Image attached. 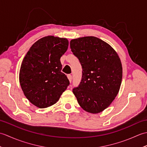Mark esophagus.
Returning <instances> with one entry per match:
<instances>
[{
    "instance_id": "1",
    "label": "esophagus",
    "mask_w": 147,
    "mask_h": 147,
    "mask_svg": "<svg viewBox=\"0 0 147 147\" xmlns=\"http://www.w3.org/2000/svg\"><path fill=\"white\" fill-rule=\"evenodd\" d=\"M67 78H68L69 81V82L71 83L72 78H73V77H72V76L71 75V74H68V75H67Z\"/></svg>"
}]
</instances>
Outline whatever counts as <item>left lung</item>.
I'll return each mask as SVG.
<instances>
[{"label": "left lung", "instance_id": "1", "mask_svg": "<svg viewBox=\"0 0 147 147\" xmlns=\"http://www.w3.org/2000/svg\"><path fill=\"white\" fill-rule=\"evenodd\" d=\"M70 47L83 69L82 82L73 89L74 95L83 110L101 112L119 91L123 78L120 58L110 45L95 36L71 40Z\"/></svg>", "mask_w": 147, "mask_h": 147}]
</instances>
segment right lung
<instances>
[{"label": "right lung", "instance_id": "1", "mask_svg": "<svg viewBox=\"0 0 147 147\" xmlns=\"http://www.w3.org/2000/svg\"><path fill=\"white\" fill-rule=\"evenodd\" d=\"M67 38L47 36L31 47L21 65L20 83L24 95L43 109L57 102L69 82L61 72L60 59L66 52Z\"/></svg>", "mask_w": 147, "mask_h": 147}]
</instances>
